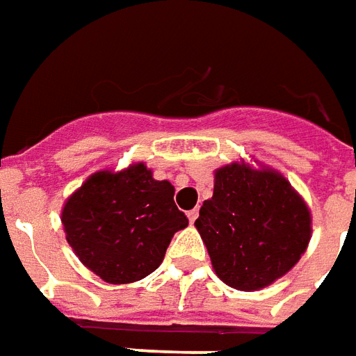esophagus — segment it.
<instances>
[{
  "label": "esophagus",
  "mask_w": 356,
  "mask_h": 356,
  "mask_svg": "<svg viewBox=\"0 0 356 356\" xmlns=\"http://www.w3.org/2000/svg\"><path fill=\"white\" fill-rule=\"evenodd\" d=\"M187 216H188V220H191V224H195V220L198 218V209H193V210H191V212H188Z\"/></svg>",
  "instance_id": "1"
}]
</instances>
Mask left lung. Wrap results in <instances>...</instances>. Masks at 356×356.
<instances>
[{
  "mask_svg": "<svg viewBox=\"0 0 356 356\" xmlns=\"http://www.w3.org/2000/svg\"><path fill=\"white\" fill-rule=\"evenodd\" d=\"M195 226L216 275L245 292L286 275L312 238L304 198L279 171L248 163L214 171V195L202 202Z\"/></svg>",
  "mask_w": 356,
  "mask_h": 356,
  "instance_id": "obj_1",
  "label": "left lung"
}]
</instances>
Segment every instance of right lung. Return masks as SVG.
Returning a JSON list of instances; mask_svg holds the SVG:
<instances>
[{
	"label": "right lung",
	"mask_w": 356,
	"mask_h": 356,
	"mask_svg": "<svg viewBox=\"0 0 356 356\" xmlns=\"http://www.w3.org/2000/svg\"><path fill=\"white\" fill-rule=\"evenodd\" d=\"M175 188L132 163L97 171L67 198L62 224L79 261L111 284H128L158 269L173 234L187 228Z\"/></svg>",
	"instance_id": "obj_1"
}]
</instances>
